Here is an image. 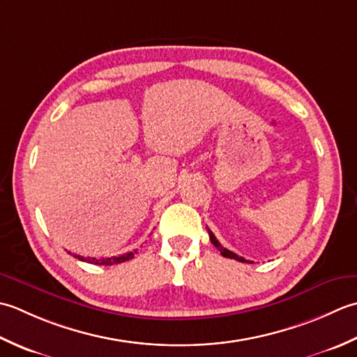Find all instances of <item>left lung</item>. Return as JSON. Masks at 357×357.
Here are the masks:
<instances>
[{
  "mask_svg": "<svg viewBox=\"0 0 357 357\" xmlns=\"http://www.w3.org/2000/svg\"><path fill=\"white\" fill-rule=\"evenodd\" d=\"M208 232H209V240L211 242H213V245L215 246L217 250L220 251V254L223 257H228V259H234V260H238V261H245V264H252V261H250V260H246V259H243V257H240V256H237L236 252H232V251H229V250H227V248H223V246L219 243V240L215 238V236L213 234V232H211L209 229H208Z\"/></svg>",
  "mask_w": 357,
  "mask_h": 357,
  "instance_id": "left-lung-1",
  "label": "left lung"
}]
</instances>
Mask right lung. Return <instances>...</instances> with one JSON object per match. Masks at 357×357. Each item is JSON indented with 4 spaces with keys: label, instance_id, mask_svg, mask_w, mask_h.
<instances>
[{
    "label": "right lung",
    "instance_id": "add662e5",
    "mask_svg": "<svg viewBox=\"0 0 357 357\" xmlns=\"http://www.w3.org/2000/svg\"><path fill=\"white\" fill-rule=\"evenodd\" d=\"M137 254V250L121 254L119 257H101V259H96V257H83V256H77L74 254V257L82 260V261H87V264H93V265H117V264H123V261L130 260Z\"/></svg>",
    "mask_w": 357,
    "mask_h": 357
}]
</instances>
